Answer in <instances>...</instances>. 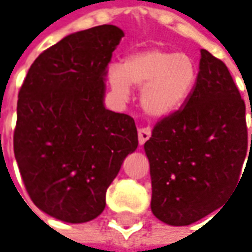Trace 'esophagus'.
<instances>
[{
  "instance_id": "34e87169",
  "label": "esophagus",
  "mask_w": 252,
  "mask_h": 252,
  "mask_svg": "<svg viewBox=\"0 0 252 252\" xmlns=\"http://www.w3.org/2000/svg\"><path fill=\"white\" fill-rule=\"evenodd\" d=\"M138 141L143 146L148 138L151 137V129L150 127H138Z\"/></svg>"
}]
</instances>
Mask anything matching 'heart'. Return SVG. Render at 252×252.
<instances>
[{
  "mask_svg": "<svg viewBox=\"0 0 252 252\" xmlns=\"http://www.w3.org/2000/svg\"><path fill=\"white\" fill-rule=\"evenodd\" d=\"M108 79L115 93L123 97L129 94L130 84L143 86L144 109L154 116H165L176 111L189 97L197 70L187 54L151 48L129 55L122 66H111Z\"/></svg>",
  "mask_w": 252,
  "mask_h": 252,
  "instance_id": "obj_1",
  "label": "heart"
}]
</instances>
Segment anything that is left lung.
I'll return each instance as SVG.
<instances>
[{
	"label": "left lung",
	"instance_id": "obj_1",
	"mask_svg": "<svg viewBox=\"0 0 252 252\" xmlns=\"http://www.w3.org/2000/svg\"><path fill=\"white\" fill-rule=\"evenodd\" d=\"M251 148L240 91L223 62L201 50L197 83L186 105L162 118L144 144L154 215L186 226L220 208L244 176Z\"/></svg>",
	"mask_w": 252,
	"mask_h": 252
}]
</instances>
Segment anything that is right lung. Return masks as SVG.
I'll use <instances>...</instances> for the list:
<instances>
[{"label":"right lung","mask_w":252,"mask_h":252,"mask_svg":"<svg viewBox=\"0 0 252 252\" xmlns=\"http://www.w3.org/2000/svg\"><path fill=\"white\" fill-rule=\"evenodd\" d=\"M123 32L102 25L43 51L19 90L13 153L35 207L69 223L97 218L138 144L134 119L104 106V77Z\"/></svg>","instance_id":"1"}]
</instances>
